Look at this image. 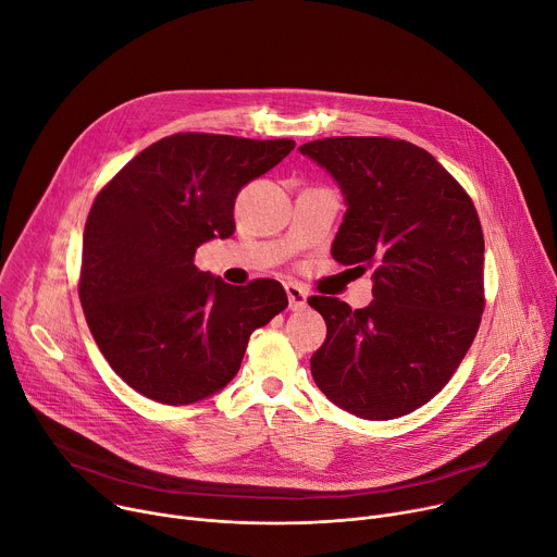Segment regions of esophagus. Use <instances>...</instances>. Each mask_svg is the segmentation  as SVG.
<instances>
[{
  "mask_svg": "<svg viewBox=\"0 0 557 557\" xmlns=\"http://www.w3.org/2000/svg\"><path fill=\"white\" fill-rule=\"evenodd\" d=\"M285 292H287V301H289V310L298 312L304 310L308 306V294L304 287H298L296 283H287L285 285Z\"/></svg>",
  "mask_w": 557,
  "mask_h": 557,
  "instance_id": "esophagus-1",
  "label": "esophagus"
}]
</instances>
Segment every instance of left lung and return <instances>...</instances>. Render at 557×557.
Returning <instances> with one entry per match:
<instances>
[{
  "label": "left lung",
  "instance_id": "left-lung-1",
  "mask_svg": "<svg viewBox=\"0 0 557 557\" xmlns=\"http://www.w3.org/2000/svg\"><path fill=\"white\" fill-rule=\"evenodd\" d=\"M298 151L325 166L346 196L332 259L374 270V301L363 310L308 298L327 325L312 376L332 404L361 419L404 417L446 386L480 330L484 234L475 205L431 153L406 140L344 136Z\"/></svg>",
  "mask_w": 557,
  "mask_h": 557
}]
</instances>
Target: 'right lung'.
<instances>
[{
  "instance_id": "1",
  "label": "right lung",
  "mask_w": 557,
  "mask_h": 557,
  "mask_svg": "<svg viewBox=\"0 0 557 557\" xmlns=\"http://www.w3.org/2000/svg\"><path fill=\"white\" fill-rule=\"evenodd\" d=\"M294 140L166 136L96 196L82 240L79 304L113 372L166 406L196 404L236 376L249 334L287 308L274 278L230 285L194 265L230 238L234 200Z\"/></svg>"
}]
</instances>
